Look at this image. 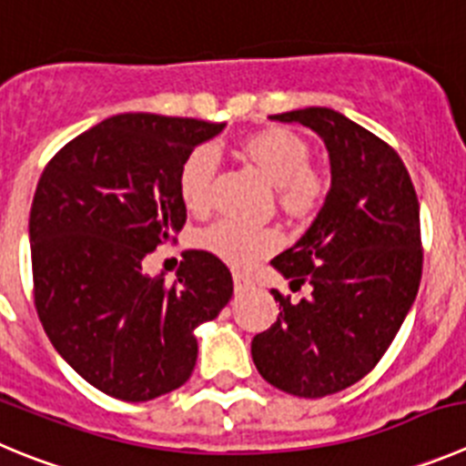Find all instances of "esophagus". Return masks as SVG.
Listing matches in <instances>:
<instances>
[{
  "label": "esophagus",
  "instance_id": "1",
  "mask_svg": "<svg viewBox=\"0 0 466 466\" xmlns=\"http://www.w3.org/2000/svg\"><path fill=\"white\" fill-rule=\"evenodd\" d=\"M233 289H236V293L249 291L251 279L247 275H242V272H233Z\"/></svg>",
  "mask_w": 466,
  "mask_h": 466
}]
</instances>
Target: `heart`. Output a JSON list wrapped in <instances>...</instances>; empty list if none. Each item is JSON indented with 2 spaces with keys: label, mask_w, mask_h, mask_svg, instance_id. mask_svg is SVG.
I'll list each match as a JSON object with an SVG mask.
<instances>
[{
  "label": "heart",
  "mask_w": 466,
  "mask_h": 466,
  "mask_svg": "<svg viewBox=\"0 0 466 466\" xmlns=\"http://www.w3.org/2000/svg\"><path fill=\"white\" fill-rule=\"evenodd\" d=\"M242 155L279 189L281 203L289 210L305 212L321 198V180L309 168V147L300 136L286 129L258 131L242 143ZM215 170L217 152L210 145H198L185 157L177 173V191L189 210L198 212L208 208ZM196 242L200 249L210 251L230 266H247L270 254L279 245V233L233 219H219L200 230Z\"/></svg>",
  "instance_id": "obj_1"
}]
</instances>
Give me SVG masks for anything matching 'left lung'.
<instances>
[{
  "label": "left lung",
  "mask_w": 466,
  "mask_h": 466,
  "mask_svg": "<svg viewBox=\"0 0 466 466\" xmlns=\"http://www.w3.org/2000/svg\"><path fill=\"white\" fill-rule=\"evenodd\" d=\"M309 127L330 159V189L305 236L272 268L309 284L279 300V317L251 339L263 379L298 398H326L360 381L402 328L422 272L420 208L398 152L332 108L270 115Z\"/></svg>",
  "instance_id": "left-lung-1"
}]
</instances>
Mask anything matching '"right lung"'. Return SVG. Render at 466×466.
I'll use <instances>...</instances> for the list:
<instances>
[{"mask_svg":"<svg viewBox=\"0 0 466 466\" xmlns=\"http://www.w3.org/2000/svg\"><path fill=\"white\" fill-rule=\"evenodd\" d=\"M191 117L125 113L64 145L46 166L32 212L34 302L59 356L110 398L147 402L180 388L198 356L194 330L233 296L230 272L187 251L177 281L143 258L187 221L177 173L224 131Z\"/></svg>","mask_w":466,"mask_h":466,"instance_id":"1","label":"right lung"}]
</instances>
